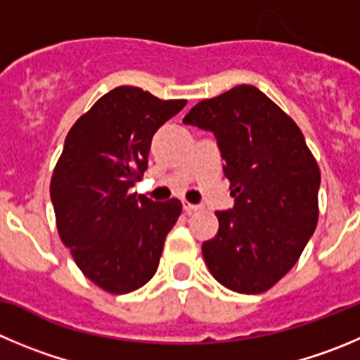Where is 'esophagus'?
<instances>
[{
	"label": "esophagus",
	"mask_w": 360,
	"mask_h": 360,
	"mask_svg": "<svg viewBox=\"0 0 360 360\" xmlns=\"http://www.w3.org/2000/svg\"><path fill=\"white\" fill-rule=\"evenodd\" d=\"M182 207H184V212H186V214H193V212H196L198 208H200V207H198V205L189 203V201H184Z\"/></svg>",
	"instance_id": "obj_1"
}]
</instances>
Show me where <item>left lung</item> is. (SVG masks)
Segmentation results:
<instances>
[{
    "label": "left lung",
    "instance_id": "obj_1",
    "mask_svg": "<svg viewBox=\"0 0 360 360\" xmlns=\"http://www.w3.org/2000/svg\"><path fill=\"white\" fill-rule=\"evenodd\" d=\"M184 123L214 134L235 198L233 208L215 212L219 231L201 245L205 263L226 288L266 292L314 233L316 160L297 123L251 84L201 101Z\"/></svg>",
    "mask_w": 360,
    "mask_h": 360
}]
</instances>
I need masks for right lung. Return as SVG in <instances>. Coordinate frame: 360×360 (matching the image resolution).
<instances>
[{"mask_svg":"<svg viewBox=\"0 0 360 360\" xmlns=\"http://www.w3.org/2000/svg\"><path fill=\"white\" fill-rule=\"evenodd\" d=\"M187 101L118 86L74 123L51 178L56 226L84 276L109 293L134 292L157 272L182 203L131 194L148 169L159 127Z\"/></svg>","mask_w":360,"mask_h":360,"instance_id":"1","label":"right lung"}]
</instances>
